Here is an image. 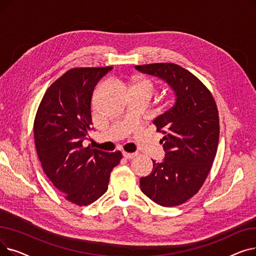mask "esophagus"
Returning a JSON list of instances; mask_svg holds the SVG:
<instances>
[{"label":"esophagus","instance_id":"1","mask_svg":"<svg viewBox=\"0 0 256 256\" xmlns=\"http://www.w3.org/2000/svg\"><path fill=\"white\" fill-rule=\"evenodd\" d=\"M124 154V156L126 158H128V160H132V158H135L136 156H137V154H130V152H124L122 154Z\"/></svg>","mask_w":256,"mask_h":256}]
</instances>
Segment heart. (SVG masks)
<instances>
[{
    "instance_id": "heart-1",
    "label": "heart",
    "mask_w": 256,
    "mask_h": 256,
    "mask_svg": "<svg viewBox=\"0 0 256 256\" xmlns=\"http://www.w3.org/2000/svg\"><path fill=\"white\" fill-rule=\"evenodd\" d=\"M132 89L143 90V91L147 92V93L150 94V96H152V94L154 91V83L152 82V80H148V78H138V80H135V82L132 83L130 90Z\"/></svg>"
}]
</instances>
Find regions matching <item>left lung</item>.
<instances>
[{
  "mask_svg": "<svg viewBox=\"0 0 256 256\" xmlns=\"http://www.w3.org/2000/svg\"><path fill=\"white\" fill-rule=\"evenodd\" d=\"M143 74L164 80L176 94L169 110L154 119L165 158L140 178L142 192L162 206H176L204 184L216 156L219 115L210 90L190 72L173 63L136 65Z\"/></svg>",
  "mask_w": 256,
  "mask_h": 256,
  "instance_id": "8db88e82",
  "label": "left lung"
}]
</instances>
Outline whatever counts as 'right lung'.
Returning <instances> with one entry per match:
<instances>
[{
  "label": "right lung",
  "instance_id": "right-lung-1",
  "mask_svg": "<svg viewBox=\"0 0 256 256\" xmlns=\"http://www.w3.org/2000/svg\"><path fill=\"white\" fill-rule=\"evenodd\" d=\"M113 67L66 72L46 91L34 121L36 152L46 176L65 198L87 206L108 190L110 174L122 154L84 147L91 128L94 87Z\"/></svg>",
  "mask_w": 256,
  "mask_h": 256
}]
</instances>
